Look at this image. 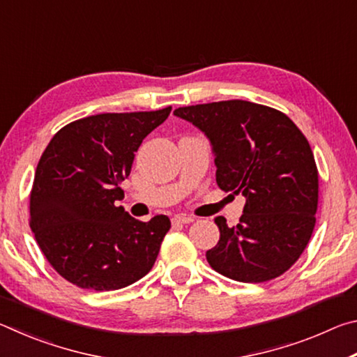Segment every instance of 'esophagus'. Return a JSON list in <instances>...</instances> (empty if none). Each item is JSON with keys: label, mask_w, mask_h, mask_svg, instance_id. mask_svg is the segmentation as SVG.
I'll return each instance as SVG.
<instances>
[{"label": "esophagus", "mask_w": 357, "mask_h": 357, "mask_svg": "<svg viewBox=\"0 0 357 357\" xmlns=\"http://www.w3.org/2000/svg\"><path fill=\"white\" fill-rule=\"evenodd\" d=\"M193 220H195V217L185 214H178L173 217V223H181V225H183V223H192Z\"/></svg>", "instance_id": "obj_1"}]
</instances>
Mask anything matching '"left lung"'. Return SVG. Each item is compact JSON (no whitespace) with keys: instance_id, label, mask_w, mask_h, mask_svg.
Here are the masks:
<instances>
[{"instance_id":"obj_1","label":"left lung","mask_w":357,"mask_h":357,"mask_svg":"<svg viewBox=\"0 0 357 357\" xmlns=\"http://www.w3.org/2000/svg\"><path fill=\"white\" fill-rule=\"evenodd\" d=\"M174 114L209 138L217 185L245 197L236 227L215 217L220 239L206 252L211 268L245 283L287 273L317 222L318 170L304 134L285 113L247 100L179 107Z\"/></svg>"}]
</instances>
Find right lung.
I'll list each match as a JSON object with an SVG mask.
<instances>
[{
    "mask_svg": "<svg viewBox=\"0 0 357 357\" xmlns=\"http://www.w3.org/2000/svg\"><path fill=\"white\" fill-rule=\"evenodd\" d=\"M155 112L102 113L59 129L36 168L29 227L56 273L74 285L112 291L154 266L172 223L137 220L116 202L143 138L168 118Z\"/></svg>",
    "mask_w": 357,
    "mask_h": 357,
    "instance_id": "add662e5",
    "label": "right lung"
}]
</instances>
